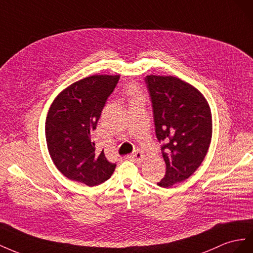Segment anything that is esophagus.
Returning a JSON list of instances; mask_svg holds the SVG:
<instances>
[{
  "instance_id": "obj_1",
  "label": "esophagus",
  "mask_w": 253,
  "mask_h": 253,
  "mask_svg": "<svg viewBox=\"0 0 253 253\" xmlns=\"http://www.w3.org/2000/svg\"><path fill=\"white\" fill-rule=\"evenodd\" d=\"M130 158L132 159L133 161H135V162H138V163H141L142 161H143V159H144V155H143V153L141 150H135L134 153L130 156Z\"/></svg>"
}]
</instances>
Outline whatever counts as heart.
I'll return each mask as SVG.
<instances>
[{
  "label": "heart",
  "mask_w": 253,
  "mask_h": 253,
  "mask_svg": "<svg viewBox=\"0 0 253 253\" xmlns=\"http://www.w3.org/2000/svg\"><path fill=\"white\" fill-rule=\"evenodd\" d=\"M129 92H130V93H131V94H135V89L133 88V86H131V88H130V90H129Z\"/></svg>",
  "instance_id": "1"
}]
</instances>
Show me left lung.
<instances>
[{
	"mask_svg": "<svg viewBox=\"0 0 253 253\" xmlns=\"http://www.w3.org/2000/svg\"><path fill=\"white\" fill-rule=\"evenodd\" d=\"M145 84L167 164L157 184L169 187L184 181L204 161L212 139L211 110L196 88L177 77L149 75Z\"/></svg>",
	"mask_w": 253,
	"mask_h": 253,
	"instance_id": "1",
	"label": "left lung"
}]
</instances>
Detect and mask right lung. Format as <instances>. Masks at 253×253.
<instances>
[{
  "mask_svg": "<svg viewBox=\"0 0 253 253\" xmlns=\"http://www.w3.org/2000/svg\"><path fill=\"white\" fill-rule=\"evenodd\" d=\"M119 75H93L72 84L50 106L45 135L48 153L61 174L70 180L95 186L109 179L117 164L95 148L92 131Z\"/></svg>",
  "mask_w": 253,
  "mask_h": 253,
  "instance_id": "1",
  "label": "right lung"
}]
</instances>
